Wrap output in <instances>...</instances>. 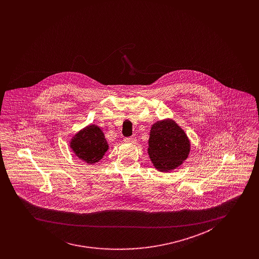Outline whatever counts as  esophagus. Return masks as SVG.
Wrapping results in <instances>:
<instances>
[{"mask_svg": "<svg viewBox=\"0 0 259 259\" xmlns=\"http://www.w3.org/2000/svg\"><path fill=\"white\" fill-rule=\"evenodd\" d=\"M136 141H137V138L135 136L124 139V142H128V143H136Z\"/></svg>", "mask_w": 259, "mask_h": 259, "instance_id": "34e87169", "label": "esophagus"}]
</instances>
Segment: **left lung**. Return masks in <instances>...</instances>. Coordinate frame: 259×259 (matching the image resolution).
Returning <instances> with one entry per match:
<instances>
[{
  "label": "left lung",
  "instance_id": "1",
  "mask_svg": "<svg viewBox=\"0 0 259 259\" xmlns=\"http://www.w3.org/2000/svg\"><path fill=\"white\" fill-rule=\"evenodd\" d=\"M148 155L155 168L167 172L188 158L191 142L187 134L172 118L155 122L150 130Z\"/></svg>",
  "mask_w": 259,
  "mask_h": 259
}]
</instances>
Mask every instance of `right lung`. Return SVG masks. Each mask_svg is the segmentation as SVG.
<instances>
[{"instance_id": "right-lung-1", "label": "right lung", "mask_w": 259, "mask_h": 259, "mask_svg": "<svg viewBox=\"0 0 259 259\" xmlns=\"http://www.w3.org/2000/svg\"><path fill=\"white\" fill-rule=\"evenodd\" d=\"M69 147L76 157L92 165L102 159L109 146L102 129L96 124H89L72 137Z\"/></svg>"}]
</instances>
